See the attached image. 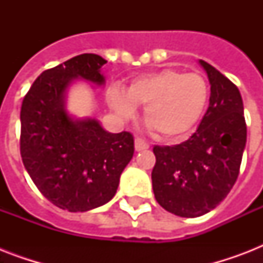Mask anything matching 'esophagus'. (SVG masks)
<instances>
[{"label":"esophagus","instance_id":"esophagus-1","mask_svg":"<svg viewBox=\"0 0 263 263\" xmlns=\"http://www.w3.org/2000/svg\"><path fill=\"white\" fill-rule=\"evenodd\" d=\"M148 148V143H146L143 139L140 138H135V150L136 152H142V150H146Z\"/></svg>","mask_w":263,"mask_h":263}]
</instances>
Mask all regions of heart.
Instances as JSON below:
<instances>
[{
	"label": "heart",
	"mask_w": 263,
	"mask_h": 263,
	"mask_svg": "<svg viewBox=\"0 0 263 263\" xmlns=\"http://www.w3.org/2000/svg\"><path fill=\"white\" fill-rule=\"evenodd\" d=\"M107 99L120 116L131 115L134 103L143 105L148 131L161 139H175L191 131L202 117L209 101V84L195 72L164 68L132 80L127 95L113 88Z\"/></svg>",
	"instance_id": "1"
}]
</instances>
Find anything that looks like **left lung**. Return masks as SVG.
Here are the masks:
<instances>
[{
  "label": "left lung",
  "instance_id": "left-lung-1",
  "mask_svg": "<svg viewBox=\"0 0 263 263\" xmlns=\"http://www.w3.org/2000/svg\"><path fill=\"white\" fill-rule=\"evenodd\" d=\"M210 103L190 139L154 146L153 191L157 202L180 217H199L224 200L240 171L247 139L239 88L206 61Z\"/></svg>",
  "mask_w": 263,
  "mask_h": 263
}]
</instances>
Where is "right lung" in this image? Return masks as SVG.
<instances>
[{
    "label": "right lung",
    "instance_id": "obj_1",
    "mask_svg": "<svg viewBox=\"0 0 263 263\" xmlns=\"http://www.w3.org/2000/svg\"><path fill=\"white\" fill-rule=\"evenodd\" d=\"M106 64L92 53L43 71L24 95L20 110V154L27 172L46 199L68 212L107 203L134 156V136L110 134L97 120L76 121L64 109V91L83 78L102 84Z\"/></svg>",
    "mask_w": 263,
    "mask_h": 263
}]
</instances>
